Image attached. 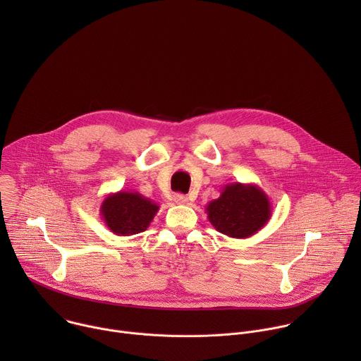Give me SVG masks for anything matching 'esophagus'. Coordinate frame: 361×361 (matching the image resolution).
I'll list each match as a JSON object with an SVG mask.
<instances>
[{"label":"esophagus","mask_w":361,"mask_h":361,"mask_svg":"<svg viewBox=\"0 0 361 361\" xmlns=\"http://www.w3.org/2000/svg\"><path fill=\"white\" fill-rule=\"evenodd\" d=\"M174 201H176V204H187L188 202V197H185L184 194H176L174 195Z\"/></svg>","instance_id":"34e87169"}]
</instances>
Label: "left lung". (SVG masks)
Here are the masks:
<instances>
[{"label":"left lung","instance_id":"8db88e82","mask_svg":"<svg viewBox=\"0 0 361 361\" xmlns=\"http://www.w3.org/2000/svg\"><path fill=\"white\" fill-rule=\"evenodd\" d=\"M205 213L219 233L248 238L269 223L271 204L267 194L255 184L230 183L217 200L209 202Z\"/></svg>","mask_w":361,"mask_h":361}]
</instances>
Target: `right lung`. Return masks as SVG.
<instances>
[{
    "label": "right lung",
    "mask_w": 361,
    "mask_h": 361,
    "mask_svg": "<svg viewBox=\"0 0 361 361\" xmlns=\"http://www.w3.org/2000/svg\"><path fill=\"white\" fill-rule=\"evenodd\" d=\"M159 204L137 191H117L109 194L101 202V217L116 235H134L148 228Z\"/></svg>",
    "instance_id": "right-lung-1"
}]
</instances>
